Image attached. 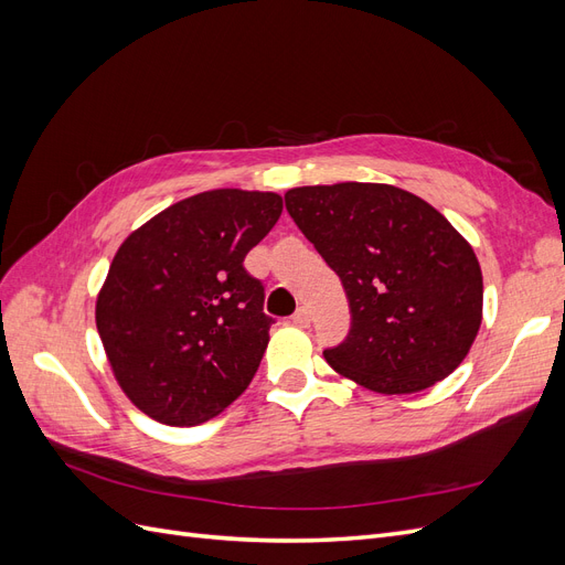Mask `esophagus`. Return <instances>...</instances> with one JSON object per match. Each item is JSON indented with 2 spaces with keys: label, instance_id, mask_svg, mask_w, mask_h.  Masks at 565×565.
I'll use <instances>...</instances> for the list:
<instances>
[{
  "label": "esophagus",
  "instance_id": "obj_1",
  "mask_svg": "<svg viewBox=\"0 0 565 565\" xmlns=\"http://www.w3.org/2000/svg\"><path fill=\"white\" fill-rule=\"evenodd\" d=\"M292 322L297 324V328H309V324H311V313H309V309H306V306H299L297 313L292 316Z\"/></svg>",
  "mask_w": 565,
  "mask_h": 565
}]
</instances>
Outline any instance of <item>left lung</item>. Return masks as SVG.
Wrapping results in <instances>:
<instances>
[{"label":"left lung","instance_id":"8db88e82","mask_svg":"<svg viewBox=\"0 0 565 565\" xmlns=\"http://www.w3.org/2000/svg\"><path fill=\"white\" fill-rule=\"evenodd\" d=\"M285 207L349 299V337L322 351L334 372L396 396L459 367L483 320V276L446 216L403 188L358 181L292 188Z\"/></svg>","mask_w":565,"mask_h":565}]
</instances>
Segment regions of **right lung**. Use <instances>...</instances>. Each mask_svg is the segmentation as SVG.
I'll return each instance as SVG.
<instances>
[{"instance_id":"right-lung-1","label":"right lung","mask_w":565,"mask_h":565,"mask_svg":"<svg viewBox=\"0 0 565 565\" xmlns=\"http://www.w3.org/2000/svg\"><path fill=\"white\" fill-rule=\"evenodd\" d=\"M280 214L278 193L216 188L174 202L119 245L96 297V328L141 413L195 426L249 386L273 318L243 262Z\"/></svg>"}]
</instances>
